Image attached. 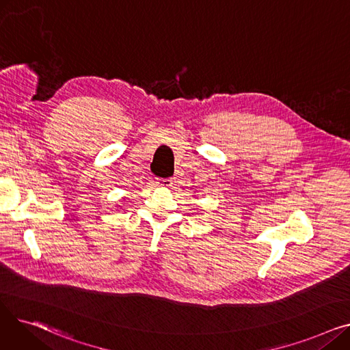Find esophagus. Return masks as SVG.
Segmentation results:
<instances>
[{"label":"esophagus","mask_w":350,"mask_h":350,"mask_svg":"<svg viewBox=\"0 0 350 350\" xmlns=\"http://www.w3.org/2000/svg\"><path fill=\"white\" fill-rule=\"evenodd\" d=\"M157 180V185H160V186H172L173 185V178L172 177H157L156 178Z\"/></svg>","instance_id":"34e87169"}]
</instances>
